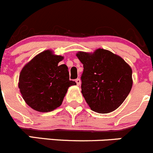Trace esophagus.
Here are the masks:
<instances>
[{
  "label": "esophagus",
  "instance_id": "1",
  "mask_svg": "<svg viewBox=\"0 0 153 153\" xmlns=\"http://www.w3.org/2000/svg\"><path fill=\"white\" fill-rule=\"evenodd\" d=\"M75 82H76L77 85L79 86V85H81V80H80V78H77V79H75Z\"/></svg>",
  "mask_w": 153,
  "mask_h": 153
}]
</instances>
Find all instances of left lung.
<instances>
[{
    "label": "left lung",
    "mask_w": 153,
    "mask_h": 153,
    "mask_svg": "<svg viewBox=\"0 0 153 153\" xmlns=\"http://www.w3.org/2000/svg\"><path fill=\"white\" fill-rule=\"evenodd\" d=\"M83 64L81 93L91 110L108 113L115 110L132 88V70L122 58L106 50L93 54L79 52Z\"/></svg>",
    "instance_id": "left-lung-1"
}]
</instances>
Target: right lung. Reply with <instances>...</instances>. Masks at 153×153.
<instances>
[{
	"label": "right lung",
	"mask_w": 153,
	"mask_h": 153,
	"mask_svg": "<svg viewBox=\"0 0 153 153\" xmlns=\"http://www.w3.org/2000/svg\"><path fill=\"white\" fill-rule=\"evenodd\" d=\"M61 56L45 51L24 66L19 75V88L24 100L35 110L48 112L62 104L67 90L75 81L69 80L65 64L59 65Z\"/></svg>",
	"instance_id": "1"
}]
</instances>
